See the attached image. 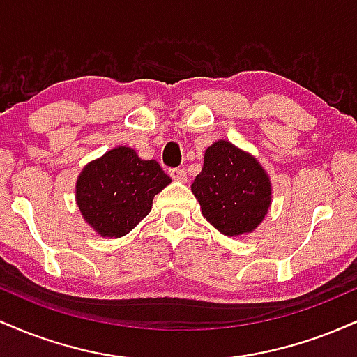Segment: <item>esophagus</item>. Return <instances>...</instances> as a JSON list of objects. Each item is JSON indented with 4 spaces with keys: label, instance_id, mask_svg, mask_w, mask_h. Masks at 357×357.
<instances>
[{
    "label": "esophagus",
    "instance_id": "34e87169",
    "mask_svg": "<svg viewBox=\"0 0 357 357\" xmlns=\"http://www.w3.org/2000/svg\"><path fill=\"white\" fill-rule=\"evenodd\" d=\"M169 174H171V178L176 179V181L184 183V181H186V179H188L186 171L181 169V167H174V169H169Z\"/></svg>",
    "mask_w": 357,
    "mask_h": 357
}]
</instances>
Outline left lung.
<instances>
[{
    "label": "left lung",
    "mask_w": 357,
    "mask_h": 357,
    "mask_svg": "<svg viewBox=\"0 0 357 357\" xmlns=\"http://www.w3.org/2000/svg\"><path fill=\"white\" fill-rule=\"evenodd\" d=\"M191 191L208 223L227 236L255 231L272 204V183L264 166L225 139L204 151Z\"/></svg>",
    "instance_id": "left-lung-1"
}]
</instances>
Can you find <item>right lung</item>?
<instances>
[{
  "label": "right lung",
  "mask_w": 357,
  "mask_h": 357,
  "mask_svg": "<svg viewBox=\"0 0 357 357\" xmlns=\"http://www.w3.org/2000/svg\"><path fill=\"white\" fill-rule=\"evenodd\" d=\"M169 183L158 161H146L132 147L117 146L80 171L75 202L97 235L121 238L149 215L154 196Z\"/></svg>",
  "instance_id": "right-lung-1"
}]
</instances>
